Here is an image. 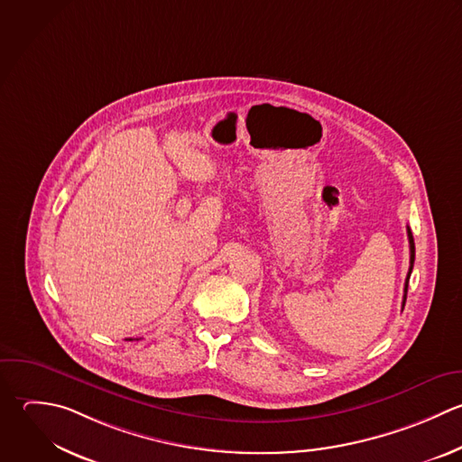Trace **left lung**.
Listing matches in <instances>:
<instances>
[{
	"label": "left lung",
	"mask_w": 462,
	"mask_h": 462,
	"mask_svg": "<svg viewBox=\"0 0 462 462\" xmlns=\"http://www.w3.org/2000/svg\"><path fill=\"white\" fill-rule=\"evenodd\" d=\"M407 234H409V245H411V268H409V273H407V279H405V295H403V306H405V300H407L409 281H411V273H412V268H414V259H416V246H414V237H412V232H411V228H409V226H407Z\"/></svg>",
	"instance_id": "8db88e82"
}]
</instances>
